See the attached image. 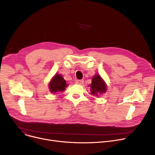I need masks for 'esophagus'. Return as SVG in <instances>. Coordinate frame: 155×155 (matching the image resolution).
I'll return each instance as SVG.
<instances>
[{"mask_svg":"<svg viewBox=\"0 0 155 155\" xmlns=\"http://www.w3.org/2000/svg\"><path fill=\"white\" fill-rule=\"evenodd\" d=\"M76 83L79 85H82L84 84V80H77Z\"/></svg>","mask_w":155,"mask_h":155,"instance_id":"obj_1","label":"esophagus"}]
</instances>
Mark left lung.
<instances>
[{"instance_id":"left-lung-1","label":"left lung","mask_w":155,"mask_h":155,"mask_svg":"<svg viewBox=\"0 0 155 155\" xmlns=\"http://www.w3.org/2000/svg\"><path fill=\"white\" fill-rule=\"evenodd\" d=\"M91 89V94L94 95L96 94V95H98V94H103L107 90L106 85L100 75H97L93 77Z\"/></svg>"}]
</instances>
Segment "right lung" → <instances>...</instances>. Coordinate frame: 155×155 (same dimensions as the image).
<instances>
[{
    "instance_id": "1",
    "label": "right lung",
    "mask_w": 155,
    "mask_h": 155,
    "mask_svg": "<svg viewBox=\"0 0 155 155\" xmlns=\"http://www.w3.org/2000/svg\"><path fill=\"white\" fill-rule=\"evenodd\" d=\"M67 86L66 81L61 75L57 74L51 80L49 84V89L51 92L56 93L57 91H64Z\"/></svg>"
}]
</instances>
